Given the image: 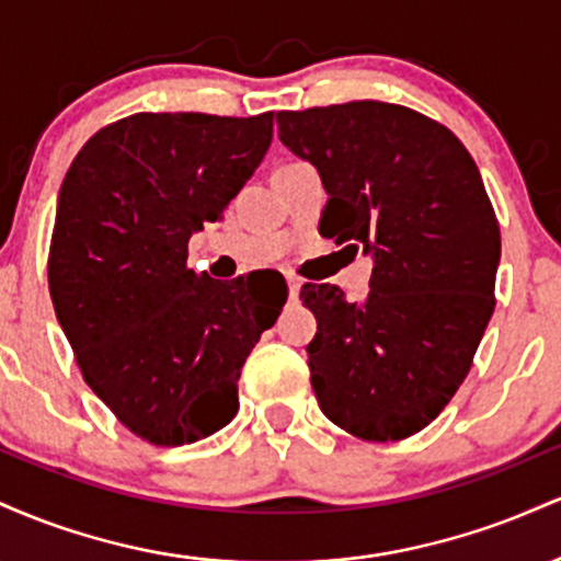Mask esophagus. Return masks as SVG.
<instances>
[{
  "instance_id": "esophagus-1",
  "label": "esophagus",
  "mask_w": 561,
  "mask_h": 561,
  "mask_svg": "<svg viewBox=\"0 0 561 561\" xmlns=\"http://www.w3.org/2000/svg\"><path fill=\"white\" fill-rule=\"evenodd\" d=\"M287 287H289V298H298V293H300L298 276H287Z\"/></svg>"
}]
</instances>
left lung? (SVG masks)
<instances>
[{
  "label": "left lung",
  "mask_w": 561,
  "mask_h": 561,
  "mask_svg": "<svg viewBox=\"0 0 561 561\" xmlns=\"http://www.w3.org/2000/svg\"><path fill=\"white\" fill-rule=\"evenodd\" d=\"M276 128L324 182L321 234L375 261L362 302L300 289L319 324L306 347L319 409L364 440H403L446 409L493 317L501 231L485 184L456 134L403 105L282 111Z\"/></svg>",
  "instance_id": "8db88e82"
}]
</instances>
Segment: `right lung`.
Instances as JSON below:
<instances>
[{
  "label": "right lung",
  "instance_id": "obj_1",
  "mask_svg": "<svg viewBox=\"0 0 561 561\" xmlns=\"http://www.w3.org/2000/svg\"><path fill=\"white\" fill-rule=\"evenodd\" d=\"M274 115L137 113L100 128L62 179L49 295L87 385L124 427L184 446L227 427L237 379L287 298L186 266L259 169Z\"/></svg>",
  "mask_w": 561,
  "mask_h": 561
}]
</instances>
